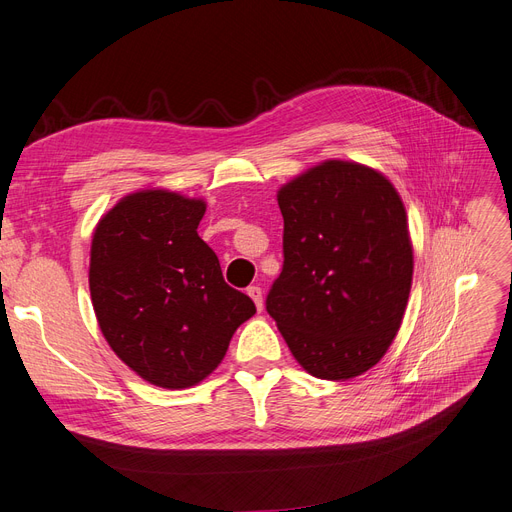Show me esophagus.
I'll list each match as a JSON object with an SVG mask.
<instances>
[{
	"mask_svg": "<svg viewBox=\"0 0 512 512\" xmlns=\"http://www.w3.org/2000/svg\"><path fill=\"white\" fill-rule=\"evenodd\" d=\"M248 296L254 300L256 309L262 311L264 309V300H262V290L258 288V285H252V288H248Z\"/></svg>",
	"mask_w": 512,
	"mask_h": 512,
	"instance_id": "1",
	"label": "esophagus"
}]
</instances>
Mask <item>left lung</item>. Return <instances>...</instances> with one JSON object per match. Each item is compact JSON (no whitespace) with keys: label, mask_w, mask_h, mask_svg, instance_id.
I'll use <instances>...</instances> for the list:
<instances>
[{"label":"left lung","mask_w":512,"mask_h":512,"mask_svg":"<svg viewBox=\"0 0 512 512\" xmlns=\"http://www.w3.org/2000/svg\"><path fill=\"white\" fill-rule=\"evenodd\" d=\"M277 203L285 260L267 311L311 376H361L393 344L412 290L403 199L380 170L325 159L281 185Z\"/></svg>","instance_id":"1"}]
</instances>
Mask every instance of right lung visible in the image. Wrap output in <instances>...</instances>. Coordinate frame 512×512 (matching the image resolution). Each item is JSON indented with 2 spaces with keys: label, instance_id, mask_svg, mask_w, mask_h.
<instances>
[{
  "label": "right lung",
  "instance_id": "right-lung-1",
  "mask_svg": "<svg viewBox=\"0 0 512 512\" xmlns=\"http://www.w3.org/2000/svg\"><path fill=\"white\" fill-rule=\"evenodd\" d=\"M206 208L201 197L138 189L92 233L88 281L100 332L134 374L168 391L206 380L256 313L197 233Z\"/></svg>",
  "mask_w": 512,
  "mask_h": 512
}]
</instances>
